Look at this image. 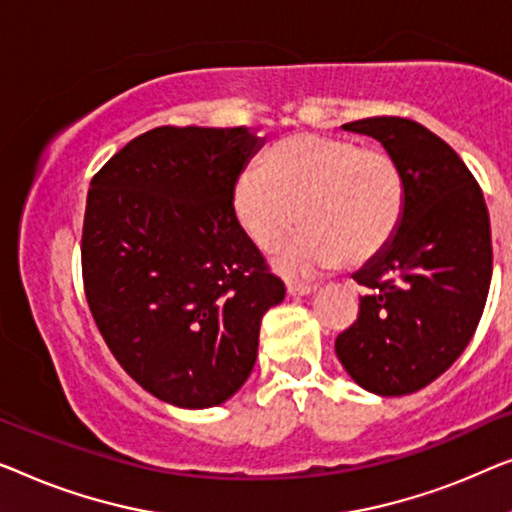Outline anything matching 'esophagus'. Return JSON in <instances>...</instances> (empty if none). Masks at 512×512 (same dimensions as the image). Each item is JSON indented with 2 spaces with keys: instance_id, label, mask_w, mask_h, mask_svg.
I'll use <instances>...</instances> for the list:
<instances>
[{
  "instance_id": "34e87169",
  "label": "esophagus",
  "mask_w": 512,
  "mask_h": 512,
  "mask_svg": "<svg viewBox=\"0 0 512 512\" xmlns=\"http://www.w3.org/2000/svg\"><path fill=\"white\" fill-rule=\"evenodd\" d=\"M318 290V285H304V283H287V294L290 297H308Z\"/></svg>"
}]
</instances>
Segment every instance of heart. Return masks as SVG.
Returning <instances> with one entry per match:
<instances>
[{
    "label": "heart",
    "instance_id": "heart-1",
    "mask_svg": "<svg viewBox=\"0 0 512 512\" xmlns=\"http://www.w3.org/2000/svg\"><path fill=\"white\" fill-rule=\"evenodd\" d=\"M234 213L259 250H273L299 222L306 229L278 257L290 276L341 262L362 266L390 246L406 187L394 157L343 136L294 134L246 167L234 183Z\"/></svg>",
    "mask_w": 512,
    "mask_h": 512
}]
</instances>
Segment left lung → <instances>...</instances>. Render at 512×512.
Listing matches in <instances>:
<instances>
[{
	"instance_id": "obj_1",
	"label": "left lung",
	"mask_w": 512,
	"mask_h": 512,
	"mask_svg": "<svg viewBox=\"0 0 512 512\" xmlns=\"http://www.w3.org/2000/svg\"><path fill=\"white\" fill-rule=\"evenodd\" d=\"M343 129L383 143L406 204L390 246L352 273L369 294L336 355L366 392L401 397L448 371L478 327L492 280L489 213L466 164L420 122L380 115Z\"/></svg>"
}]
</instances>
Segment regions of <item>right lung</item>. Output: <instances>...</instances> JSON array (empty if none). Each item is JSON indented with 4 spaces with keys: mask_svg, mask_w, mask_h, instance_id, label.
<instances>
[{
    "mask_svg": "<svg viewBox=\"0 0 512 512\" xmlns=\"http://www.w3.org/2000/svg\"><path fill=\"white\" fill-rule=\"evenodd\" d=\"M264 141L248 127H155L92 178L83 283L122 369L178 408L232 399L283 280L234 213V183Z\"/></svg>",
    "mask_w": 512,
    "mask_h": 512,
    "instance_id": "right-lung-1",
    "label": "right lung"
}]
</instances>
